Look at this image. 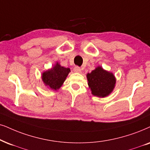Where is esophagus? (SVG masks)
<instances>
[{
	"instance_id": "34e87169",
	"label": "esophagus",
	"mask_w": 150,
	"mask_h": 150,
	"mask_svg": "<svg viewBox=\"0 0 150 150\" xmlns=\"http://www.w3.org/2000/svg\"><path fill=\"white\" fill-rule=\"evenodd\" d=\"M73 71H75V72H76V73H80L81 72V69H80V67H79V66H75V68H74L73 69Z\"/></svg>"
}]
</instances>
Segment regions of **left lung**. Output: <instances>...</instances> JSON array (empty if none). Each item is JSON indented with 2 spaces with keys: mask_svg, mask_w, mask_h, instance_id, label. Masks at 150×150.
Returning <instances> with one entry per match:
<instances>
[{
  "mask_svg": "<svg viewBox=\"0 0 150 150\" xmlns=\"http://www.w3.org/2000/svg\"><path fill=\"white\" fill-rule=\"evenodd\" d=\"M87 79L92 94L101 98L109 96L115 84V79L113 73L105 71L100 66L91 73L87 74Z\"/></svg>",
  "mask_w": 150,
  "mask_h": 150,
  "instance_id": "8db88e82",
  "label": "left lung"
}]
</instances>
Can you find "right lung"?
I'll use <instances>...</instances> for the list:
<instances>
[{"label":"right lung","mask_w":150,"mask_h":150,"mask_svg":"<svg viewBox=\"0 0 150 150\" xmlns=\"http://www.w3.org/2000/svg\"><path fill=\"white\" fill-rule=\"evenodd\" d=\"M70 71V69L64 68L57 63L52 69L43 73V81L50 88L57 90L63 84Z\"/></svg>","instance_id":"obj_1"}]
</instances>
